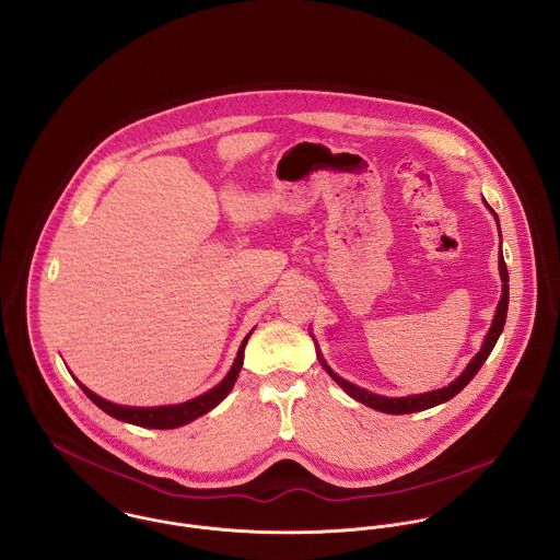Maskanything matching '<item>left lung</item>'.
Listing matches in <instances>:
<instances>
[{"label": "left lung", "instance_id": "obj_1", "mask_svg": "<svg viewBox=\"0 0 560 560\" xmlns=\"http://www.w3.org/2000/svg\"><path fill=\"white\" fill-rule=\"evenodd\" d=\"M495 215V213H493ZM495 222H498V215H495ZM498 265H500V278H502V298L498 302V308H495V315L491 320V327L485 336V342L480 347L479 353L470 360V364L466 366V371L453 382L448 384L446 388H440V390H433V393H424V395H409V397H400V399H390V397H382V395H373L347 380H342L340 375H336L327 362L323 360L319 349H317V355H319L320 366L327 371V375L351 397V399L360 400L377 411H384V413H411V411H422V409H429V407H435L440 402H446V400L453 399L455 395H459L470 382L472 377L479 373L482 362L487 360V355L491 353L493 345L498 342L500 334H502V327H504V320H506V308H509V271H506V265H504V258H502V247H500V256H498Z\"/></svg>", "mask_w": 560, "mask_h": 560}]
</instances>
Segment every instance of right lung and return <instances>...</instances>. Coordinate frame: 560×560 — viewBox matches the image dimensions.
Masks as SVG:
<instances>
[{
	"instance_id": "obj_1",
	"label": "right lung",
	"mask_w": 560,
	"mask_h": 560,
	"mask_svg": "<svg viewBox=\"0 0 560 560\" xmlns=\"http://www.w3.org/2000/svg\"><path fill=\"white\" fill-rule=\"evenodd\" d=\"M252 334V331H249ZM249 334L243 338L235 364L231 366L229 375L209 393L196 397V399L187 400V402H178V405H161V407H127V405H116L109 400L101 399L98 395H94L92 390H88L83 384H80L81 390L85 393V397L92 400L96 407H101L105 413L138 424V427H147V429H174V427H183L191 420H196L198 416L211 411L215 405H220L226 399V395L233 390L237 377H240L241 366H243V349L247 345Z\"/></svg>"
}]
</instances>
